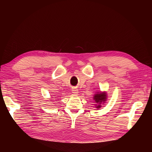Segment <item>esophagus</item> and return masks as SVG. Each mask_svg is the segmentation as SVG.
I'll use <instances>...</instances> for the list:
<instances>
[{
  "mask_svg": "<svg viewBox=\"0 0 152 152\" xmlns=\"http://www.w3.org/2000/svg\"><path fill=\"white\" fill-rule=\"evenodd\" d=\"M72 93L73 94H77L78 93H79V91H78V90L77 89H72Z\"/></svg>",
  "mask_w": 152,
  "mask_h": 152,
  "instance_id": "34e87169",
  "label": "esophagus"
}]
</instances>
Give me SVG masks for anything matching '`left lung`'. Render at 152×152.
Wrapping results in <instances>:
<instances>
[{"label":"left lung","mask_w":152,"mask_h":152,"mask_svg":"<svg viewBox=\"0 0 152 152\" xmlns=\"http://www.w3.org/2000/svg\"><path fill=\"white\" fill-rule=\"evenodd\" d=\"M106 96H107V95H106L105 93H99V94H96L94 95V99L95 100L96 103H99V104H101L103 102H104V101H106ZM96 108H100L101 105H98V106H96Z\"/></svg>","instance_id":"8db88e82"}]
</instances>
